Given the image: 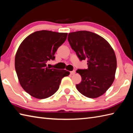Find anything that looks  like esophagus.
<instances>
[{
	"instance_id": "34e87169",
	"label": "esophagus",
	"mask_w": 133,
	"mask_h": 133,
	"mask_svg": "<svg viewBox=\"0 0 133 133\" xmlns=\"http://www.w3.org/2000/svg\"><path fill=\"white\" fill-rule=\"evenodd\" d=\"M75 73V70H73V71H70V74H71V75H74Z\"/></svg>"
}]
</instances>
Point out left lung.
Returning a JSON list of instances; mask_svg holds the SVG:
<instances>
[{
    "label": "left lung",
    "instance_id": "8db88e82",
    "mask_svg": "<svg viewBox=\"0 0 133 133\" xmlns=\"http://www.w3.org/2000/svg\"><path fill=\"white\" fill-rule=\"evenodd\" d=\"M68 41L81 61L87 60V69H78L82 78L77 90L89 98L103 95L112 84L116 70L114 49L104 38L89 31L70 33Z\"/></svg>",
    "mask_w": 133,
    "mask_h": 133
}]
</instances>
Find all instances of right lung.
Wrapping results in <instances>:
<instances>
[{"label": "right lung", "mask_w": 133, "mask_h": 133, "mask_svg": "<svg viewBox=\"0 0 133 133\" xmlns=\"http://www.w3.org/2000/svg\"><path fill=\"white\" fill-rule=\"evenodd\" d=\"M67 36L66 33L37 31L20 44L15 55V71L23 89L33 97H50L58 90L62 79L70 74L65 70L50 69L46 64L55 60V54Z\"/></svg>", "instance_id": "right-lung-1"}]
</instances>
